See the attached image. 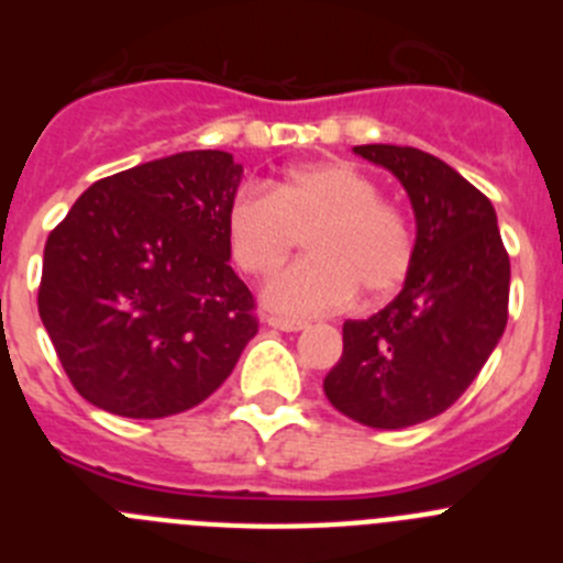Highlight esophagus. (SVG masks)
<instances>
[{
	"label": "esophagus",
	"instance_id": "obj_1",
	"mask_svg": "<svg viewBox=\"0 0 563 563\" xmlns=\"http://www.w3.org/2000/svg\"><path fill=\"white\" fill-rule=\"evenodd\" d=\"M267 324L276 327V330H282V332H298V330H305L307 321H301V318H282V316H271V318H267Z\"/></svg>",
	"mask_w": 563,
	"mask_h": 563
}]
</instances>
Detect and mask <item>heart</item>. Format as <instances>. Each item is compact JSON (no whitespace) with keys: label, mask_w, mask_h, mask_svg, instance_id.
Instances as JSON below:
<instances>
[{"label":"heart","mask_w":563,"mask_h":563,"mask_svg":"<svg viewBox=\"0 0 563 563\" xmlns=\"http://www.w3.org/2000/svg\"><path fill=\"white\" fill-rule=\"evenodd\" d=\"M307 239L312 256L265 287L271 310L310 316L389 296L409 276L417 236L409 213L380 197L369 174L346 161H321L285 172L271 186L239 188L225 213L233 265L265 278Z\"/></svg>","instance_id":"obj_1"}]
</instances>
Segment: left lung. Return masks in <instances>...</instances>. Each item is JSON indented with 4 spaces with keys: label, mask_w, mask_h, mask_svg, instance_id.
I'll use <instances>...</instances> for the list:
<instances>
[{
    "label": "left lung",
    "mask_w": 563,
    "mask_h": 563,
    "mask_svg": "<svg viewBox=\"0 0 563 563\" xmlns=\"http://www.w3.org/2000/svg\"><path fill=\"white\" fill-rule=\"evenodd\" d=\"M409 191L417 251L400 296L343 324V355L324 377L341 415L372 429H406L451 409L507 324L510 256L485 194L415 146H355Z\"/></svg>",
    "instance_id": "left-lung-1"
}]
</instances>
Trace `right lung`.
<instances>
[{"mask_svg": "<svg viewBox=\"0 0 563 563\" xmlns=\"http://www.w3.org/2000/svg\"><path fill=\"white\" fill-rule=\"evenodd\" d=\"M242 166L202 148L92 183L44 245L38 316L78 395L157 420L220 389L258 332L228 265Z\"/></svg>", "mask_w": 563, "mask_h": 563, "instance_id": "right-lung-1", "label": "right lung"}]
</instances>
